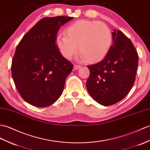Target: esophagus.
Wrapping results in <instances>:
<instances>
[{"mask_svg": "<svg viewBox=\"0 0 150 150\" xmlns=\"http://www.w3.org/2000/svg\"><path fill=\"white\" fill-rule=\"evenodd\" d=\"M81 66L77 65V64H75V65H74V70H76V69H79V68H81Z\"/></svg>", "mask_w": 150, "mask_h": 150, "instance_id": "34e87169", "label": "esophagus"}]
</instances>
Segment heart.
Here are the masks:
<instances>
[{
    "label": "heart",
    "mask_w": 150,
    "mask_h": 150,
    "mask_svg": "<svg viewBox=\"0 0 150 150\" xmlns=\"http://www.w3.org/2000/svg\"><path fill=\"white\" fill-rule=\"evenodd\" d=\"M65 32L67 34H57L55 45L62 56L68 59L76 54L79 45L81 52L79 60L98 62L105 57L112 45V33L103 22L80 20L69 25Z\"/></svg>",
    "instance_id": "1"
}]
</instances>
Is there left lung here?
Wrapping results in <instances>:
<instances>
[{"label":"left lung","instance_id":"8db88e82","mask_svg":"<svg viewBox=\"0 0 150 150\" xmlns=\"http://www.w3.org/2000/svg\"><path fill=\"white\" fill-rule=\"evenodd\" d=\"M113 44L105 57L88 66L86 87L96 102L104 106L119 102L134 84L139 61L131 40L120 30L112 33Z\"/></svg>","mask_w":150,"mask_h":150}]
</instances>
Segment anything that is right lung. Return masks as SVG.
<instances>
[{
	"label": "right lung",
	"mask_w": 150,
	"mask_h": 150,
	"mask_svg": "<svg viewBox=\"0 0 150 150\" xmlns=\"http://www.w3.org/2000/svg\"><path fill=\"white\" fill-rule=\"evenodd\" d=\"M73 17L40 20L24 35L13 57L11 74L22 98L38 107L56 102L74 65L61 55L55 38L59 28Z\"/></svg>",
	"instance_id": "obj_1"
}]
</instances>
